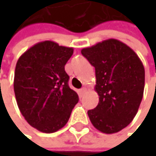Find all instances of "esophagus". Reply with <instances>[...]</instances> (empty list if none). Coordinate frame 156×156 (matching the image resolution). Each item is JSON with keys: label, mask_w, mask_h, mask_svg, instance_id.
<instances>
[{"label": "esophagus", "mask_w": 156, "mask_h": 156, "mask_svg": "<svg viewBox=\"0 0 156 156\" xmlns=\"http://www.w3.org/2000/svg\"><path fill=\"white\" fill-rule=\"evenodd\" d=\"M86 90H87V89H86L85 87H83L82 89H80V94L82 95V94H84V93L86 92Z\"/></svg>", "instance_id": "obj_1"}]
</instances>
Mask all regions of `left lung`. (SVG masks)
Wrapping results in <instances>:
<instances>
[{"label": "left lung", "instance_id": "1", "mask_svg": "<svg viewBox=\"0 0 156 156\" xmlns=\"http://www.w3.org/2000/svg\"><path fill=\"white\" fill-rule=\"evenodd\" d=\"M95 68V92L99 102L88 110L94 126L113 134L133 121L143 97L145 70L136 52L117 39H108L81 49Z\"/></svg>", "mask_w": 156, "mask_h": 156}]
</instances>
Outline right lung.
<instances>
[{
  "instance_id": "1",
  "label": "right lung",
  "mask_w": 156,
  "mask_h": 156,
  "mask_svg": "<svg viewBox=\"0 0 156 156\" xmlns=\"http://www.w3.org/2000/svg\"><path fill=\"white\" fill-rule=\"evenodd\" d=\"M73 51V48L43 41L17 60L14 77L16 103L28 123L40 132L54 133L62 128L79 102L64 70Z\"/></svg>"
}]
</instances>
